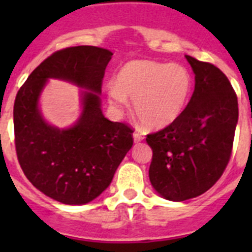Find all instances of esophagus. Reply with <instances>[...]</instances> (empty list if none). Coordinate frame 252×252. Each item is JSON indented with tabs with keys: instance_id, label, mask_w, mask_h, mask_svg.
Wrapping results in <instances>:
<instances>
[{
	"instance_id": "1",
	"label": "esophagus",
	"mask_w": 252,
	"mask_h": 252,
	"mask_svg": "<svg viewBox=\"0 0 252 252\" xmlns=\"http://www.w3.org/2000/svg\"><path fill=\"white\" fill-rule=\"evenodd\" d=\"M132 137H133V141L135 142H140L144 140V135L140 132H137V131H135V132L132 133Z\"/></svg>"
}]
</instances>
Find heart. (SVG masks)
Wrapping results in <instances>:
<instances>
[{"label":"heart","instance_id":"heart-1","mask_svg":"<svg viewBox=\"0 0 252 252\" xmlns=\"http://www.w3.org/2000/svg\"><path fill=\"white\" fill-rule=\"evenodd\" d=\"M193 91L188 68L177 63L131 60L117 73L116 84L107 86V101L120 115L133 101L135 112L149 128L160 130L177 121Z\"/></svg>","mask_w":252,"mask_h":252}]
</instances>
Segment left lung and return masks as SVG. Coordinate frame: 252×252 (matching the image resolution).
I'll return each mask as SVG.
<instances>
[{
	"label": "left lung",
	"instance_id": "left-lung-1",
	"mask_svg": "<svg viewBox=\"0 0 252 252\" xmlns=\"http://www.w3.org/2000/svg\"><path fill=\"white\" fill-rule=\"evenodd\" d=\"M194 73V92L179 119L150 133L151 186L168 201L207 192L221 178L232 151L239 121L237 95L213 64L186 55Z\"/></svg>",
	"mask_w": 252,
	"mask_h": 252
}]
</instances>
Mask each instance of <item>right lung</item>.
<instances>
[{
  "label": "right lung",
  "instance_id": "right-lung-1",
  "mask_svg": "<svg viewBox=\"0 0 252 252\" xmlns=\"http://www.w3.org/2000/svg\"><path fill=\"white\" fill-rule=\"evenodd\" d=\"M112 55L107 49L87 45L55 51L16 94L13 127L20 165L35 188L60 203L86 204L95 199L108 188L132 148L133 131L102 113V79ZM49 79L84 90L81 116L70 128L48 124L39 111V95Z\"/></svg>",
  "mask_w": 252,
  "mask_h": 252
}]
</instances>
